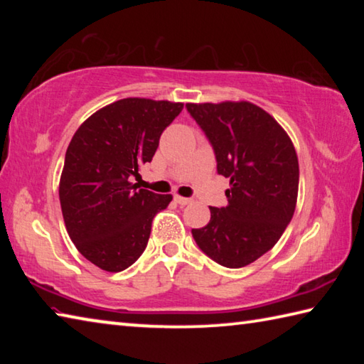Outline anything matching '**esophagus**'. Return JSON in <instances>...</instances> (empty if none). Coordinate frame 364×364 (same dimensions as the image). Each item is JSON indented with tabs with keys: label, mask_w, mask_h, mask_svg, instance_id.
Masks as SVG:
<instances>
[{
	"label": "esophagus",
	"mask_w": 364,
	"mask_h": 364,
	"mask_svg": "<svg viewBox=\"0 0 364 364\" xmlns=\"http://www.w3.org/2000/svg\"><path fill=\"white\" fill-rule=\"evenodd\" d=\"M173 199H175L176 204H180V205H188V204H191V202H193L191 199H188V197H181V196H175Z\"/></svg>",
	"instance_id": "1"
}]
</instances>
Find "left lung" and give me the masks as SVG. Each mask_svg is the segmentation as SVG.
<instances>
[{
  "label": "left lung",
  "instance_id": "obj_1",
  "mask_svg": "<svg viewBox=\"0 0 364 364\" xmlns=\"http://www.w3.org/2000/svg\"><path fill=\"white\" fill-rule=\"evenodd\" d=\"M205 133L218 175L230 178L226 207L193 230L199 249L226 268H242L267 254L291 223L299 193V160L287 133L255 104H186Z\"/></svg>",
  "mask_w": 364,
  "mask_h": 364
}]
</instances>
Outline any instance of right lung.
<instances>
[{
  "mask_svg": "<svg viewBox=\"0 0 364 364\" xmlns=\"http://www.w3.org/2000/svg\"><path fill=\"white\" fill-rule=\"evenodd\" d=\"M181 110V102L115 101L86 119L67 147L59 183L64 223L80 254L104 271L119 273L138 260L154 217L170 204V194L138 189L132 178Z\"/></svg>",
  "mask_w": 364,
  "mask_h": 364,
  "instance_id": "add662e5",
  "label": "right lung"
}]
</instances>
